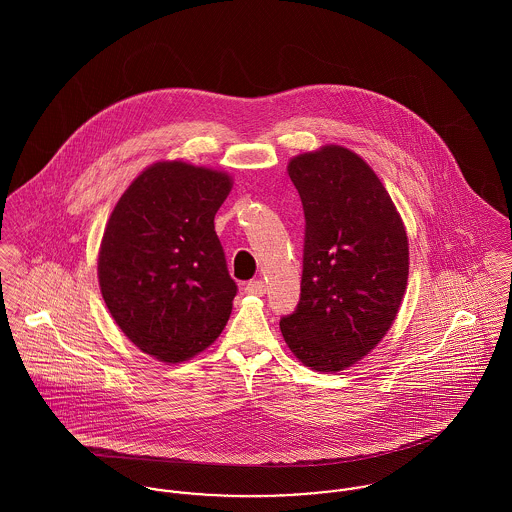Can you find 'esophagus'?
Segmentation results:
<instances>
[{
    "instance_id": "esophagus-1",
    "label": "esophagus",
    "mask_w": 512,
    "mask_h": 512,
    "mask_svg": "<svg viewBox=\"0 0 512 512\" xmlns=\"http://www.w3.org/2000/svg\"><path fill=\"white\" fill-rule=\"evenodd\" d=\"M244 290H246V293H250V295H264L268 288H266V284L262 280H254V282H248Z\"/></svg>"
}]
</instances>
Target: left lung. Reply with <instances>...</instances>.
<instances>
[{"instance_id": "8db88e82", "label": "left lung", "mask_w": 512, "mask_h": 512, "mask_svg": "<svg viewBox=\"0 0 512 512\" xmlns=\"http://www.w3.org/2000/svg\"><path fill=\"white\" fill-rule=\"evenodd\" d=\"M305 213L301 297L280 329L293 357L333 374L357 365L390 331L408 284L404 220L378 175L349 147L288 161Z\"/></svg>"}]
</instances>
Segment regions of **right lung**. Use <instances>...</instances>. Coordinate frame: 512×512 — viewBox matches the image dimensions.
<instances>
[{
    "instance_id": "right-lung-1",
    "label": "right lung",
    "mask_w": 512,
    "mask_h": 512,
    "mask_svg": "<svg viewBox=\"0 0 512 512\" xmlns=\"http://www.w3.org/2000/svg\"><path fill=\"white\" fill-rule=\"evenodd\" d=\"M232 175L183 159L146 167L122 193L98 250V286L122 333L177 365L219 339L236 295L215 232Z\"/></svg>"
}]
</instances>
